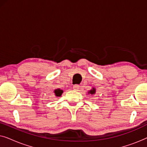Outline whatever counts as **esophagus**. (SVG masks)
Wrapping results in <instances>:
<instances>
[{
	"label": "esophagus",
	"instance_id": "obj_1",
	"mask_svg": "<svg viewBox=\"0 0 147 147\" xmlns=\"http://www.w3.org/2000/svg\"><path fill=\"white\" fill-rule=\"evenodd\" d=\"M73 88H74V90H76V91H79L80 86L79 85H74L73 86Z\"/></svg>",
	"mask_w": 147,
	"mask_h": 147
}]
</instances>
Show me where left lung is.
<instances>
[{
	"instance_id": "8db88e82",
	"label": "left lung",
	"mask_w": 147,
	"mask_h": 147,
	"mask_svg": "<svg viewBox=\"0 0 147 147\" xmlns=\"http://www.w3.org/2000/svg\"><path fill=\"white\" fill-rule=\"evenodd\" d=\"M96 88H94V87H93L92 88L91 90H89V91H88V94H91V95H93V94H95V93H96Z\"/></svg>"
}]
</instances>
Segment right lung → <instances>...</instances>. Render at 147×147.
<instances>
[{"instance_id":"1","label":"right lung","mask_w":147,"mask_h":147,"mask_svg":"<svg viewBox=\"0 0 147 147\" xmlns=\"http://www.w3.org/2000/svg\"><path fill=\"white\" fill-rule=\"evenodd\" d=\"M63 90H62L61 89H59V88L54 90V91H53L54 95H55V96H57V97H60V96L62 95V94H63Z\"/></svg>"}]
</instances>
